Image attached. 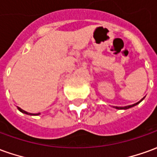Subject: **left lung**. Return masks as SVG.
Masks as SVG:
<instances>
[{
  "mask_svg": "<svg viewBox=\"0 0 157 157\" xmlns=\"http://www.w3.org/2000/svg\"><path fill=\"white\" fill-rule=\"evenodd\" d=\"M144 98H142L141 100H140V101H139L138 102H136V103H135V104H132V105L125 106V107H117V106H114L113 108H114V109H130V108H132V107H134V106L139 104V103L141 102L142 100H143V99H144Z\"/></svg>",
  "mask_w": 157,
  "mask_h": 157,
  "instance_id": "obj_1",
  "label": "left lung"
}]
</instances>
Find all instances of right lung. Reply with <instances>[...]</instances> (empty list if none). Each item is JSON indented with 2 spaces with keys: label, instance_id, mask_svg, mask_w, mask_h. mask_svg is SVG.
Returning <instances> with one entry per match:
<instances>
[{
  "label": "right lung",
  "instance_id": "right-lung-1",
  "mask_svg": "<svg viewBox=\"0 0 157 157\" xmlns=\"http://www.w3.org/2000/svg\"><path fill=\"white\" fill-rule=\"evenodd\" d=\"M17 109H18L20 112H22V113H25V114H28V115H39V114H40V113H29V112H26V111H24V110H22L21 108H19V107H17Z\"/></svg>",
  "mask_w": 157,
  "mask_h": 157
}]
</instances>
